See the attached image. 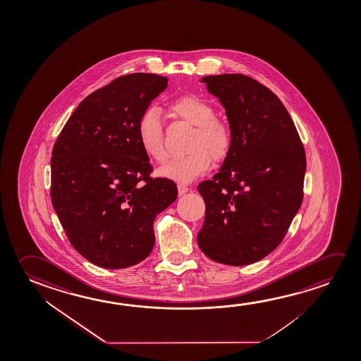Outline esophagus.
Listing matches in <instances>:
<instances>
[{
  "label": "esophagus",
  "mask_w": 361,
  "mask_h": 361,
  "mask_svg": "<svg viewBox=\"0 0 361 361\" xmlns=\"http://www.w3.org/2000/svg\"><path fill=\"white\" fill-rule=\"evenodd\" d=\"M178 195H185L188 191H189V188H188L186 185H183V183H178Z\"/></svg>",
  "instance_id": "esophagus-1"
}]
</instances>
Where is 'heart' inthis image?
Wrapping results in <instances>:
<instances>
[{"label": "heart", "instance_id": "1", "mask_svg": "<svg viewBox=\"0 0 361 361\" xmlns=\"http://www.w3.org/2000/svg\"><path fill=\"white\" fill-rule=\"evenodd\" d=\"M170 110L175 116L194 125L190 140V152L178 156L161 167L162 178L176 183L194 181L211 166V156L220 160L228 154L231 145V131L225 122L215 118V110L199 96L188 94L173 101ZM137 135L142 150L151 159L162 162L166 159L164 130L160 111L150 107L142 112L137 123Z\"/></svg>", "mask_w": 361, "mask_h": 361}]
</instances>
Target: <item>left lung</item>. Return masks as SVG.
Returning <instances> with one entry per match:
<instances>
[{
	"mask_svg": "<svg viewBox=\"0 0 361 361\" xmlns=\"http://www.w3.org/2000/svg\"><path fill=\"white\" fill-rule=\"evenodd\" d=\"M228 117L231 145L212 180L197 186L205 221L197 233L211 260L241 267L278 247L302 202L304 146L283 102L239 73L201 78Z\"/></svg>",
	"mask_w": 361,
	"mask_h": 361,
	"instance_id": "1",
	"label": "left lung"
}]
</instances>
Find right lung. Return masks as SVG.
<instances>
[{"mask_svg":"<svg viewBox=\"0 0 361 361\" xmlns=\"http://www.w3.org/2000/svg\"><path fill=\"white\" fill-rule=\"evenodd\" d=\"M169 78L131 73L76 107L51 157V201L78 254L97 267L125 269L150 255L154 221L178 197L176 183L150 178L139 118Z\"/></svg>","mask_w":361,"mask_h":361,"instance_id":"right-lung-1","label":"right lung"}]
</instances>
